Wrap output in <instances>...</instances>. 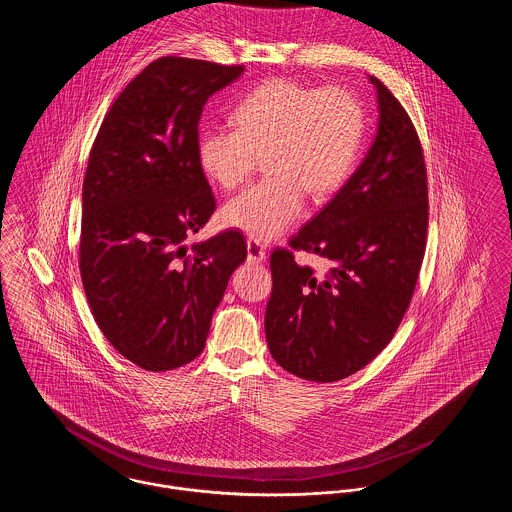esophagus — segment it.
Returning <instances> with one entry per match:
<instances>
[{"mask_svg":"<svg viewBox=\"0 0 512 512\" xmlns=\"http://www.w3.org/2000/svg\"><path fill=\"white\" fill-rule=\"evenodd\" d=\"M265 257H267L265 247L259 241H255V239H247V261L263 263Z\"/></svg>","mask_w":512,"mask_h":512,"instance_id":"1","label":"esophagus"}]
</instances>
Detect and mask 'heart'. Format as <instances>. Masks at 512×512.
<instances>
[{
	"label": "heart",
	"instance_id": "b5f03b06",
	"mask_svg": "<svg viewBox=\"0 0 512 512\" xmlns=\"http://www.w3.org/2000/svg\"><path fill=\"white\" fill-rule=\"evenodd\" d=\"M237 128L212 126L198 136L202 173L232 191L267 156L273 177L232 198L226 226L255 241L284 234L302 214L306 191L323 197L341 187L360 148V103L339 87L314 89L275 78L253 89L234 111Z\"/></svg>",
	"mask_w": 512,
	"mask_h": 512
}]
</instances>
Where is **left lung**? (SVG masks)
Segmentation results:
<instances>
[{
	"label": "left lung",
	"mask_w": 512,
	"mask_h": 512,
	"mask_svg": "<svg viewBox=\"0 0 512 512\" xmlns=\"http://www.w3.org/2000/svg\"><path fill=\"white\" fill-rule=\"evenodd\" d=\"M378 132L358 169L333 200L290 239L323 257L315 275L288 249L271 255L273 294L267 345L290 374L337 382L386 349L405 314L425 255L427 167L415 126L374 76Z\"/></svg>",
	"instance_id": "obj_1"
}]
</instances>
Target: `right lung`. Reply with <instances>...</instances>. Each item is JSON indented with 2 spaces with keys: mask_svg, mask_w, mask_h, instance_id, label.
<instances>
[{
  "mask_svg": "<svg viewBox=\"0 0 512 512\" xmlns=\"http://www.w3.org/2000/svg\"><path fill=\"white\" fill-rule=\"evenodd\" d=\"M243 66L165 56L118 95L83 179L79 271L118 353L163 372L202 353L212 314L247 257L239 232L185 239L216 208L198 165V120Z\"/></svg>",
  "mask_w": 512,
  "mask_h": 512,
  "instance_id": "right-lung-1",
  "label": "right lung"
}]
</instances>
